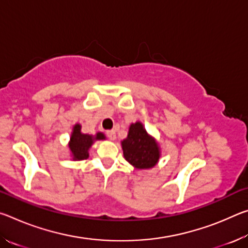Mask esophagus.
<instances>
[{
	"mask_svg": "<svg viewBox=\"0 0 248 248\" xmlns=\"http://www.w3.org/2000/svg\"><path fill=\"white\" fill-rule=\"evenodd\" d=\"M106 134H107V137L110 140H115L116 139V131H115V130H107Z\"/></svg>",
	"mask_w": 248,
	"mask_h": 248,
	"instance_id": "esophagus-1",
	"label": "esophagus"
}]
</instances>
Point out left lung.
I'll return each instance as SVG.
<instances>
[{
	"instance_id": "left-lung-1",
	"label": "left lung",
	"mask_w": 248,
	"mask_h": 248,
	"mask_svg": "<svg viewBox=\"0 0 248 248\" xmlns=\"http://www.w3.org/2000/svg\"><path fill=\"white\" fill-rule=\"evenodd\" d=\"M121 146L125 161L137 170L152 169L161 156L156 140L146 132L139 121L130 124L128 137L121 141Z\"/></svg>"
}]
</instances>
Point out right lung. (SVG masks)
Returning a JSON list of instances; mask_svg holds the SVG:
<instances>
[{
    "instance_id": "add662e5",
    "label": "right lung",
    "mask_w": 248,
    "mask_h": 248,
    "mask_svg": "<svg viewBox=\"0 0 248 248\" xmlns=\"http://www.w3.org/2000/svg\"><path fill=\"white\" fill-rule=\"evenodd\" d=\"M106 137L102 132H97L95 136L85 134L81 132V124H77L73 127V131L71 133L69 149L71 151L74 161H82L89 157V150L93 145L96 140H105Z\"/></svg>"
}]
</instances>
